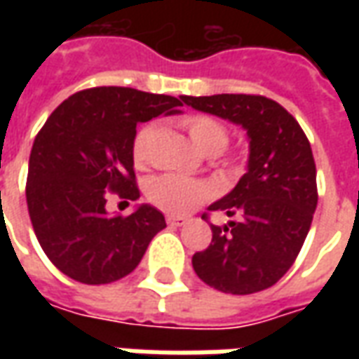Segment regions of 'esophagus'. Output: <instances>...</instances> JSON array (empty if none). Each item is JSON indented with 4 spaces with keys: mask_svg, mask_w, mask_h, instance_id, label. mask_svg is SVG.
I'll use <instances>...</instances> for the list:
<instances>
[{
    "mask_svg": "<svg viewBox=\"0 0 359 359\" xmlns=\"http://www.w3.org/2000/svg\"><path fill=\"white\" fill-rule=\"evenodd\" d=\"M187 223V219L184 217H167V225L171 226H182Z\"/></svg>",
    "mask_w": 359,
    "mask_h": 359,
    "instance_id": "34e87169",
    "label": "esophagus"
}]
</instances>
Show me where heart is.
Wrapping results in <instances>:
<instances>
[{
    "label": "heart",
    "instance_id": "1",
    "mask_svg": "<svg viewBox=\"0 0 359 359\" xmlns=\"http://www.w3.org/2000/svg\"><path fill=\"white\" fill-rule=\"evenodd\" d=\"M190 140L194 146L205 156H219L231 142V130L229 126L211 117V115H194L184 121ZM156 128L154 125L140 126L133 140V161L138 169L148 167L149 163V149L154 142ZM223 165L233 167V161H225ZM211 188L202 182V180L187 179L179 175H161L149 180L146 188L148 200L157 210L165 211L169 215H187L188 211L198 208L200 203L208 202L211 198Z\"/></svg>",
    "mask_w": 359,
    "mask_h": 359
}]
</instances>
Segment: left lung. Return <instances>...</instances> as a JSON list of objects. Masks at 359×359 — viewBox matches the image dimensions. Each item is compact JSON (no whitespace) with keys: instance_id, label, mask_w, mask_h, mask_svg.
Returning <instances> with one entry per match:
<instances>
[{"instance_id":"8db88e82","label":"left lung","mask_w":359,"mask_h":359,"mask_svg":"<svg viewBox=\"0 0 359 359\" xmlns=\"http://www.w3.org/2000/svg\"><path fill=\"white\" fill-rule=\"evenodd\" d=\"M187 105L242 125L250 136L248 172L208 213L233 217L211 225L210 246L192 256L196 275L226 294H254L292 267L317 208V171L298 121L265 95H180Z\"/></svg>"}]
</instances>
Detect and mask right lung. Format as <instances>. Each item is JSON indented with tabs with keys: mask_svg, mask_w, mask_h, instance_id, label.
<instances>
[{
	"mask_svg": "<svg viewBox=\"0 0 359 359\" xmlns=\"http://www.w3.org/2000/svg\"><path fill=\"white\" fill-rule=\"evenodd\" d=\"M179 97L123 86L76 92L36 136L27 177L28 215L50 262L84 285L133 273L165 217L151 205L107 215L111 194L138 200L133 161L136 125L177 113Z\"/></svg>",
	"mask_w": 359,
	"mask_h": 359,
	"instance_id": "add662e5",
	"label": "right lung"
}]
</instances>
